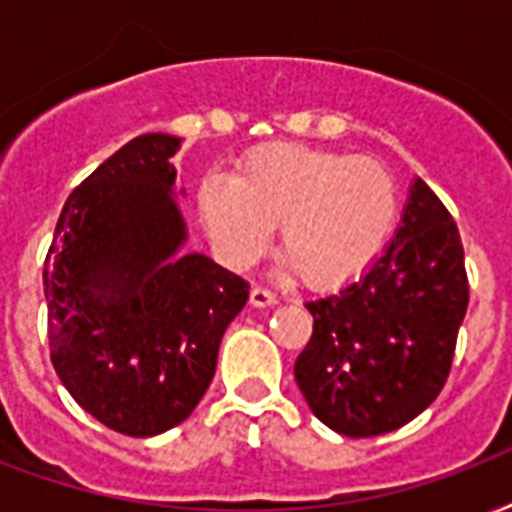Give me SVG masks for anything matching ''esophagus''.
Returning a JSON list of instances; mask_svg holds the SVG:
<instances>
[{"instance_id": "obj_1", "label": "esophagus", "mask_w": 512, "mask_h": 512, "mask_svg": "<svg viewBox=\"0 0 512 512\" xmlns=\"http://www.w3.org/2000/svg\"><path fill=\"white\" fill-rule=\"evenodd\" d=\"M249 303L257 308L273 306V303H279V295L271 290H265V287H252V292H249Z\"/></svg>"}]
</instances>
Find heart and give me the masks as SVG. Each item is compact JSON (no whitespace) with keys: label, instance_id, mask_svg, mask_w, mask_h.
<instances>
[{"label":"heart","instance_id":"b5f03b06","mask_svg":"<svg viewBox=\"0 0 512 512\" xmlns=\"http://www.w3.org/2000/svg\"><path fill=\"white\" fill-rule=\"evenodd\" d=\"M198 214L217 255L249 268L271 244L308 287L330 290L360 279L384 252L397 220V182L384 163L303 144L249 150L233 179L206 177Z\"/></svg>","mask_w":512,"mask_h":512}]
</instances>
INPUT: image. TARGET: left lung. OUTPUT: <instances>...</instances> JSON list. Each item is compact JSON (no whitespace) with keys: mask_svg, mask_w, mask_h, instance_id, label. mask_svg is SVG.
I'll list each match as a JSON object with an SVG mask.
<instances>
[{"mask_svg":"<svg viewBox=\"0 0 512 512\" xmlns=\"http://www.w3.org/2000/svg\"><path fill=\"white\" fill-rule=\"evenodd\" d=\"M470 303L454 217L424 179L403 225L360 282L308 300L314 333L295 381L322 424L349 438L400 429L446 386Z\"/></svg>","mask_w":512,"mask_h":512,"instance_id":"obj_1","label":"left lung"}]
</instances>
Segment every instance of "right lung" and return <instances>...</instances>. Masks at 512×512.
I'll return each mask as SVG.
<instances>
[{"label":"right lung","instance_id":"add662e5","mask_svg":"<svg viewBox=\"0 0 512 512\" xmlns=\"http://www.w3.org/2000/svg\"><path fill=\"white\" fill-rule=\"evenodd\" d=\"M182 139L142 134L74 187L45 257L50 362L104 427L152 438L201 403L225 327L249 284L206 255H179Z\"/></svg>","mask_w":512,"mask_h":512}]
</instances>
